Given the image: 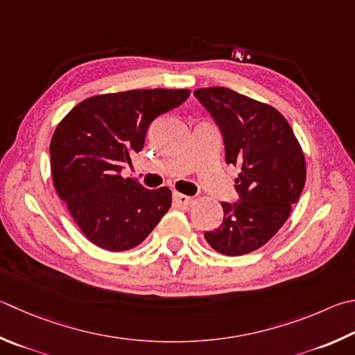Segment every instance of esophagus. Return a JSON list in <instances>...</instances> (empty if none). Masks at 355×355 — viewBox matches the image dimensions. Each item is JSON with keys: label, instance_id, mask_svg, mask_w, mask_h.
Returning <instances> with one entry per match:
<instances>
[{"label": "esophagus", "instance_id": "1", "mask_svg": "<svg viewBox=\"0 0 355 355\" xmlns=\"http://www.w3.org/2000/svg\"><path fill=\"white\" fill-rule=\"evenodd\" d=\"M192 203V198L184 196V194H180V192H175L173 194V205L175 206H180V208H184V206H188Z\"/></svg>", "mask_w": 355, "mask_h": 355}]
</instances>
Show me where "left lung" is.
Masks as SVG:
<instances>
[{"label":"left lung","mask_w":355,"mask_h":355,"mask_svg":"<svg viewBox=\"0 0 355 355\" xmlns=\"http://www.w3.org/2000/svg\"><path fill=\"white\" fill-rule=\"evenodd\" d=\"M196 98L220 127L227 163L242 202L222 203L223 222L205 239L220 254L256 251L278 233L306 182V158L287 119L275 107L230 88H198Z\"/></svg>","instance_id":"1"}]
</instances>
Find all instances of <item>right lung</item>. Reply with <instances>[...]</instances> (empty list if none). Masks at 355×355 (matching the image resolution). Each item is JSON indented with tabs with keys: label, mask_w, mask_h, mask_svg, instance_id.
I'll return each instance as SVG.
<instances>
[{
	"label": "right lung",
	"mask_w": 355,
	"mask_h": 355,
	"mask_svg": "<svg viewBox=\"0 0 355 355\" xmlns=\"http://www.w3.org/2000/svg\"><path fill=\"white\" fill-rule=\"evenodd\" d=\"M189 94L166 88L98 94L59 122L49 146L54 188L94 245L108 251L137 247L169 211V188L144 189L121 169L143 150L150 122Z\"/></svg>",
	"instance_id": "right-lung-1"
}]
</instances>
